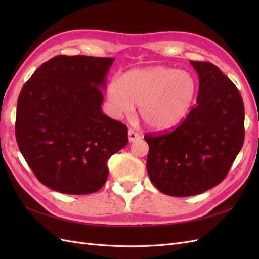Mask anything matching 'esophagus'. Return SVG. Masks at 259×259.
I'll use <instances>...</instances> for the list:
<instances>
[{
	"label": "esophagus",
	"mask_w": 259,
	"mask_h": 259,
	"mask_svg": "<svg viewBox=\"0 0 259 259\" xmlns=\"http://www.w3.org/2000/svg\"><path fill=\"white\" fill-rule=\"evenodd\" d=\"M139 138H140V135L138 134V133L134 132L133 130H128V140H130V143L135 142V140H137Z\"/></svg>",
	"instance_id": "esophagus-1"
}]
</instances>
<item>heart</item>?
I'll return each instance as SVG.
<instances>
[{
    "mask_svg": "<svg viewBox=\"0 0 259 259\" xmlns=\"http://www.w3.org/2000/svg\"><path fill=\"white\" fill-rule=\"evenodd\" d=\"M197 93L198 84L191 73L162 66L133 69L122 80L113 77L107 86L113 115H127L136 105L142 120L153 131L171 130L182 123Z\"/></svg>",
    "mask_w": 259,
    "mask_h": 259,
    "instance_id": "obj_1",
    "label": "heart"
}]
</instances>
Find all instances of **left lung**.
I'll use <instances>...</instances> for the list:
<instances>
[{
	"instance_id": "8db88e82",
	"label": "left lung",
	"mask_w": 259,
	"mask_h": 259,
	"mask_svg": "<svg viewBox=\"0 0 259 259\" xmlns=\"http://www.w3.org/2000/svg\"><path fill=\"white\" fill-rule=\"evenodd\" d=\"M190 64L200 80L197 106L175 130L145 135L148 175L171 197L221 184L244 143V105L237 86L210 62Z\"/></svg>"
}]
</instances>
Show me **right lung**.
I'll return each instance as SVG.
<instances>
[{
  "label": "right lung",
  "mask_w": 259,
  "mask_h": 259,
  "mask_svg": "<svg viewBox=\"0 0 259 259\" xmlns=\"http://www.w3.org/2000/svg\"><path fill=\"white\" fill-rule=\"evenodd\" d=\"M114 58L59 55L38 67L20 91L15 134L36 178L66 194L98 191L107 162L127 145V127L101 111Z\"/></svg>",
  "instance_id": "right-lung-1"
}]
</instances>
